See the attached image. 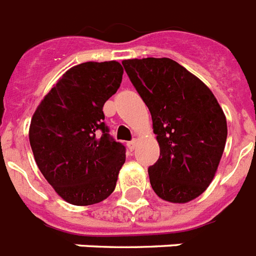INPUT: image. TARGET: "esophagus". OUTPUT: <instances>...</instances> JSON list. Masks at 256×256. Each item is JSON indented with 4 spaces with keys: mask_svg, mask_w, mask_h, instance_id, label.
<instances>
[{
    "mask_svg": "<svg viewBox=\"0 0 256 256\" xmlns=\"http://www.w3.org/2000/svg\"><path fill=\"white\" fill-rule=\"evenodd\" d=\"M136 145H138V140H136V138H134V140L130 141V142L126 144V146H128V149H130V150H134V149L136 148Z\"/></svg>",
    "mask_w": 256,
    "mask_h": 256,
    "instance_id": "obj_1",
    "label": "esophagus"
}]
</instances>
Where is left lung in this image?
Wrapping results in <instances>:
<instances>
[{
  "label": "left lung",
  "instance_id": "1",
  "mask_svg": "<svg viewBox=\"0 0 256 256\" xmlns=\"http://www.w3.org/2000/svg\"><path fill=\"white\" fill-rule=\"evenodd\" d=\"M152 115L160 157L149 181L164 201L186 204L216 176L228 138V122L208 86L169 58L122 60Z\"/></svg>",
  "mask_w": 256,
  "mask_h": 256
}]
</instances>
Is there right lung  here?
Instances as JSON below:
<instances>
[{
    "instance_id": "1",
    "label": "right lung",
    "mask_w": 256,
    "mask_h": 256,
    "mask_svg": "<svg viewBox=\"0 0 256 256\" xmlns=\"http://www.w3.org/2000/svg\"><path fill=\"white\" fill-rule=\"evenodd\" d=\"M122 72L116 60L71 67L32 115L28 140L36 165L68 204H99L115 190L126 148L110 138L103 106L120 87Z\"/></svg>"
}]
</instances>
